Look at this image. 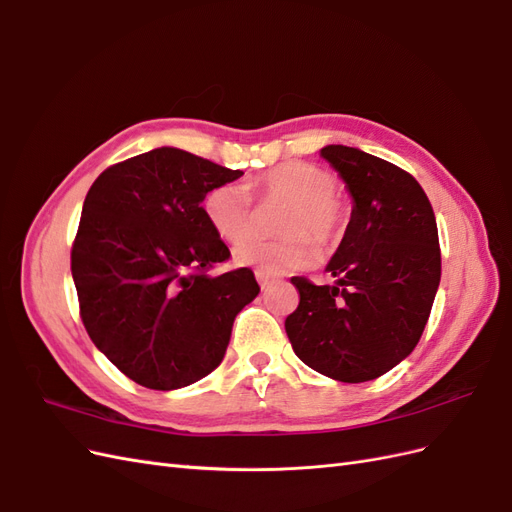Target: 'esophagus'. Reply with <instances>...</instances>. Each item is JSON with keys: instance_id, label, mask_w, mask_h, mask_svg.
Returning <instances> with one entry per match:
<instances>
[{"instance_id": "esophagus-1", "label": "esophagus", "mask_w": 512, "mask_h": 512, "mask_svg": "<svg viewBox=\"0 0 512 512\" xmlns=\"http://www.w3.org/2000/svg\"><path fill=\"white\" fill-rule=\"evenodd\" d=\"M256 280H258L262 290H267L271 286V282H273V275L267 273V271H262V269H256Z\"/></svg>"}]
</instances>
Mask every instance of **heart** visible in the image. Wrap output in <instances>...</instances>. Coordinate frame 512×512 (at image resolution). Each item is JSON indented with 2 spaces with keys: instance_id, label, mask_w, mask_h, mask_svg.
Wrapping results in <instances>:
<instances>
[{
  "instance_id": "heart-1",
  "label": "heart",
  "mask_w": 512,
  "mask_h": 512,
  "mask_svg": "<svg viewBox=\"0 0 512 512\" xmlns=\"http://www.w3.org/2000/svg\"><path fill=\"white\" fill-rule=\"evenodd\" d=\"M337 179L329 170L305 162L273 166L252 183L261 199L287 203L278 229L285 232L277 240H246L253 227V199L241 183H220L203 198V213L215 235L228 243L246 241L235 247L241 265L260 267L267 273H286L312 267L318 260L316 239L331 247L344 235L348 205L337 192Z\"/></svg>"
}]
</instances>
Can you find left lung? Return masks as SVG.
Returning a JSON list of instances; mask_svg holds the SVG:
<instances>
[{"instance_id":"8db88e82","label":"left lung","mask_w":512,"mask_h":512,"mask_svg":"<svg viewBox=\"0 0 512 512\" xmlns=\"http://www.w3.org/2000/svg\"><path fill=\"white\" fill-rule=\"evenodd\" d=\"M354 198L327 271L333 286L290 277L299 305L286 318L294 354L339 382L380 378L414 350L440 284L436 215L418 181L344 145L320 149Z\"/></svg>"}]
</instances>
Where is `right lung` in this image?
Masks as SVG:
<instances>
[{
  "label": "right lung",
  "mask_w": 512,
  "mask_h": 512,
  "mask_svg": "<svg viewBox=\"0 0 512 512\" xmlns=\"http://www.w3.org/2000/svg\"><path fill=\"white\" fill-rule=\"evenodd\" d=\"M241 175L160 147L108 166L89 188L70 252L81 320L136 384L173 391L211 374L235 316L256 299L252 269L209 273L230 250L200 207Z\"/></svg>",
  "instance_id": "obj_1"
}]
</instances>
